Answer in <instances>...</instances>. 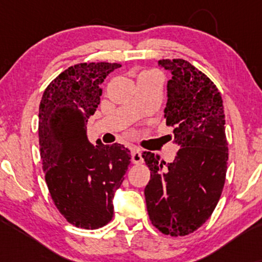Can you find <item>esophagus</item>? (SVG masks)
I'll use <instances>...</instances> for the list:
<instances>
[{"label":"esophagus","instance_id":"obj_1","mask_svg":"<svg viewBox=\"0 0 262 262\" xmlns=\"http://www.w3.org/2000/svg\"><path fill=\"white\" fill-rule=\"evenodd\" d=\"M132 162H133V164H141V162H143V156H141L140 149H132Z\"/></svg>","mask_w":262,"mask_h":262}]
</instances>
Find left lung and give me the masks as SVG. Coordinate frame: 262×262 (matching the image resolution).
<instances>
[{"instance_id":"1","label":"left lung","mask_w":262,"mask_h":262,"mask_svg":"<svg viewBox=\"0 0 262 262\" xmlns=\"http://www.w3.org/2000/svg\"><path fill=\"white\" fill-rule=\"evenodd\" d=\"M169 70L165 118L179 150L165 162L144 151L150 181L144 189L150 222L162 234L183 236L206 223L223 191L228 141L221 92L207 75L183 59H162Z\"/></svg>"}]
</instances>
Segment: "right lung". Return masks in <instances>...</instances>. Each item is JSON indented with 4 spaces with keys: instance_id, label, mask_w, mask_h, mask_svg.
Returning a JSON list of instances; mask_svg holds the SVG:
<instances>
[{
    "instance_id": "add662e5",
    "label": "right lung",
    "mask_w": 262,
    "mask_h": 262,
    "mask_svg": "<svg viewBox=\"0 0 262 262\" xmlns=\"http://www.w3.org/2000/svg\"><path fill=\"white\" fill-rule=\"evenodd\" d=\"M121 64L81 62L48 85L39 106V146L45 182L56 208L70 224L98 229L113 218L114 192L130 164L124 145H93L87 119L102 96L101 85Z\"/></svg>"
}]
</instances>
